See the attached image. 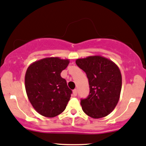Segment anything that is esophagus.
<instances>
[{"mask_svg":"<svg viewBox=\"0 0 146 146\" xmlns=\"http://www.w3.org/2000/svg\"><path fill=\"white\" fill-rule=\"evenodd\" d=\"M73 96H77V90H76V89H74V90H73Z\"/></svg>","mask_w":146,"mask_h":146,"instance_id":"1","label":"esophagus"}]
</instances>
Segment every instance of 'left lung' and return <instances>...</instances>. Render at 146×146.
<instances>
[{
    "mask_svg": "<svg viewBox=\"0 0 146 146\" xmlns=\"http://www.w3.org/2000/svg\"><path fill=\"white\" fill-rule=\"evenodd\" d=\"M77 66L86 72L90 93L81 99L83 112L93 118H100L111 113L120 98L122 76L119 68L110 59L101 56L78 58Z\"/></svg>",
    "mask_w": 146,
    "mask_h": 146,
    "instance_id": "left-lung-1",
    "label": "left lung"
}]
</instances>
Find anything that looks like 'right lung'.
Here are the masks:
<instances>
[{
    "label": "right lung",
    "mask_w": 146,
    "mask_h": 146,
    "mask_svg": "<svg viewBox=\"0 0 146 146\" xmlns=\"http://www.w3.org/2000/svg\"><path fill=\"white\" fill-rule=\"evenodd\" d=\"M69 62L68 59L50 57L28 66L25 76V90L33 107L41 115L53 118L66 109L72 90L60 73Z\"/></svg>",
    "instance_id": "right-lung-1"
}]
</instances>
